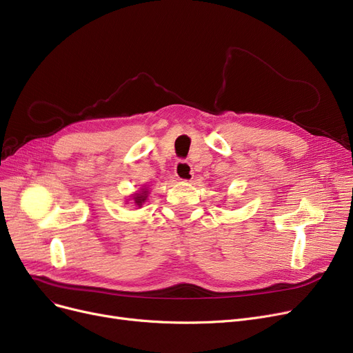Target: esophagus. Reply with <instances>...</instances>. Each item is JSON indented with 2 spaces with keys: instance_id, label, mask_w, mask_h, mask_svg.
Masks as SVG:
<instances>
[{
  "instance_id": "esophagus-1",
  "label": "esophagus",
  "mask_w": 353,
  "mask_h": 353,
  "mask_svg": "<svg viewBox=\"0 0 353 353\" xmlns=\"http://www.w3.org/2000/svg\"><path fill=\"white\" fill-rule=\"evenodd\" d=\"M174 173L179 180L190 181L193 179V168L188 161H177L174 167Z\"/></svg>"
}]
</instances>
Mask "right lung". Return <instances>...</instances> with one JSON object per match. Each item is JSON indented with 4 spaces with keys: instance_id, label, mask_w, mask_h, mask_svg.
I'll use <instances>...</instances> for the list:
<instances>
[{
    "instance_id": "obj_1",
    "label": "right lung",
    "mask_w": 353,
    "mask_h": 353,
    "mask_svg": "<svg viewBox=\"0 0 353 353\" xmlns=\"http://www.w3.org/2000/svg\"><path fill=\"white\" fill-rule=\"evenodd\" d=\"M148 194H150V190L144 186V188H143V189H140L139 192H135L134 194H131V196H130L131 199H128V201H132V203H135V206L141 208V206H143V203H144V202H147Z\"/></svg>"
}]
</instances>
